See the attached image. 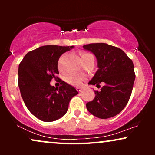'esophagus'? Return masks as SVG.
<instances>
[{
  "label": "esophagus",
  "mask_w": 155,
  "mask_h": 155,
  "mask_svg": "<svg viewBox=\"0 0 155 155\" xmlns=\"http://www.w3.org/2000/svg\"><path fill=\"white\" fill-rule=\"evenodd\" d=\"M77 90L78 91V92H82V89L80 88V87H77Z\"/></svg>",
  "instance_id": "esophagus-1"
}]
</instances>
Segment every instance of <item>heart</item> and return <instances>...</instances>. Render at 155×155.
Wrapping results in <instances>:
<instances>
[{
  "label": "heart",
  "instance_id": "obj_1",
  "mask_svg": "<svg viewBox=\"0 0 155 155\" xmlns=\"http://www.w3.org/2000/svg\"><path fill=\"white\" fill-rule=\"evenodd\" d=\"M80 56H81L82 61L86 60V59L93 58L92 55L89 54L87 52H80ZM61 60H62V57H61L59 58L58 62V67L59 70H61ZM84 78L81 77V76L78 75H74V74H69L66 77H65V81H66L68 83L73 84V85H80L82 84V82L83 81Z\"/></svg>",
  "mask_w": 155,
  "mask_h": 155
}]
</instances>
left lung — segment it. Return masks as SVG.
Instances as JSON below:
<instances>
[{"instance_id": "obj_1", "label": "left lung", "mask_w": 155, "mask_h": 155, "mask_svg": "<svg viewBox=\"0 0 155 155\" xmlns=\"http://www.w3.org/2000/svg\"><path fill=\"white\" fill-rule=\"evenodd\" d=\"M84 49L95 55L98 71L89 84L100 87L95 90V97L86 107L97 118H109L120 113L128 104L132 93L135 74L131 59L124 51L104 43L90 44Z\"/></svg>"}]
</instances>
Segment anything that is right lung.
I'll list each match as a JSON object with an SVG mask.
<instances>
[{
  "label": "right lung",
  "mask_w": 155,
  "mask_h": 155,
  "mask_svg": "<svg viewBox=\"0 0 155 155\" xmlns=\"http://www.w3.org/2000/svg\"><path fill=\"white\" fill-rule=\"evenodd\" d=\"M72 48L73 46H41L27 53L19 65L18 86L23 101L29 111L43 121H54L64 116L71 99L78 94L62 80L58 87L50 84L53 78H58L59 58Z\"/></svg>",
  "instance_id": "1"
}]
</instances>
